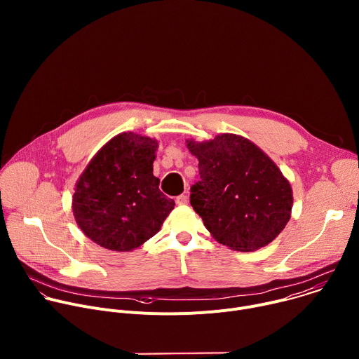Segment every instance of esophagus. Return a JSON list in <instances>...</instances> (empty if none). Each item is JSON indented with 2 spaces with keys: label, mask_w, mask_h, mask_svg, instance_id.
Instances as JSON below:
<instances>
[{
  "label": "esophagus",
  "mask_w": 359,
  "mask_h": 359,
  "mask_svg": "<svg viewBox=\"0 0 359 359\" xmlns=\"http://www.w3.org/2000/svg\"><path fill=\"white\" fill-rule=\"evenodd\" d=\"M176 203L179 204V206H184V204H187L189 203V197H187V194H180V196H177L176 197Z\"/></svg>",
  "instance_id": "obj_1"
}]
</instances>
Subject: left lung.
Masks as SVG:
<instances>
[{
	"mask_svg": "<svg viewBox=\"0 0 359 359\" xmlns=\"http://www.w3.org/2000/svg\"><path fill=\"white\" fill-rule=\"evenodd\" d=\"M198 159L200 180L190 204L213 237L237 251L271 243L291 216L292 190L276 163L243 136L223 133L209 142L187 140Z\"/></svg>",
	"mask_w": 359,
	"mask_h": 359,
	"instance_id": "8db88e82",
	"label": "left lung"
}]
</instances>
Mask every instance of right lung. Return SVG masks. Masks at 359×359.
<instances>
[{"mask_svg": "<svg viewBox=\"0 0 359 359\" xmlns=\"http://www.w3.org/2000/svg\"><path fill=\"white\" fill-rule=\"evenodd\" d=\"M158 142L121 133L102 147L81 175L74 198V216L96 244L129 251L155 236L173 210L175 201L153 176Z\"/></svg>", "mask_w": 359, "mask_h": 359, "instance_id": "obj_1", "label": "right lung"}]
</instances>
